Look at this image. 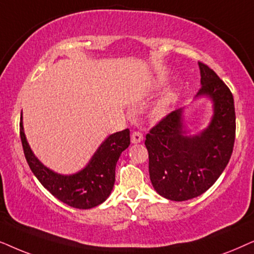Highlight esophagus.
Instances as JSON below:
<instances>
[{"label":"esophagus","instance_id":"1","mask_svg":"<svg viewBox=\"0 0 254 254\" xmlns=\"http://www.w3.org/2000/svg\"><path fill=\"white\" fill-rule=\"evenodd\" d=\"M143 133L139 132V131H134L132 133V136H131V143L132 144H138L140 143V141H143Z\"/></svg>","mask_w":254,"mask_h":254}]
</instances>
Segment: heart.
<instances>
[{"mask_svg": "<svg viewBox=\"0 0 254 254\" xmlns=\"http://www.w3.org/2000/svg\"><path fill=\"white\" fill-rule=\"evenodd\" d=\"M167 104H168V101L167 100L164 101V102H161L157 108H155L154 114L157 115V116H160V115L164 114L165 110L167 109Z\"/></svg>", "mask_w": 254, "mask_h": 254, "instance_id": "b5f03b06", "label": "heart"}]
</instances>
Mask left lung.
<instances>
[{
  "mask_svg": "<svg viewBox=\"0 0 254 254\" xmlns=\"http://www.w3.org/2000/svg\"><path fill=\"white\" fill-rule=\"evenodd\" d=\"M202 86L198 96L214 103L207 129L187 136L182 109L172 111L146 134L148 172L159 195L171 201H187L207 191L231 158L236 137L232 93L205 64L198 62Z\"/></svg>",
  "mask_w": 254,
  "mask_h": 254,
  "instance_id": "obj_1",
  "label": "left lung"
}]
</instances>
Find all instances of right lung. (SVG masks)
I'll list each match as a JSON object with an SVG mask.
<instances>
[{"instance_id":"obj_1","label":"right lung","mask_w":254,"mask_h":254,"mask_svg":"<svg viewBox=\"0 0 254 254\" xmlns=\"http://www.w3.org/2000/svg\"><path fill=\"white\" fill-rule=\"evenodd\" d=\"M19 134L30 170L40 184L54 197L76 209L94 208L107 200L115 184V168L118 158L130 145L129 129L110 134L83 170L72 175H62L44 166L32 153L23 129L22 115Z\"/></svg>"}]
</instances>
